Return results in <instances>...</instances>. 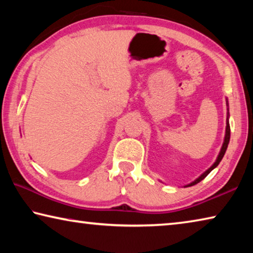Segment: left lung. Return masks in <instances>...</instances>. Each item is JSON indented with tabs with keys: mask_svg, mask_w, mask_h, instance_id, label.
Masks as SVG:
<instances>
[{
	"mask_svg": "<svg viewBox=\"0 0 253 253\" xmlns=\"http://www.w3.org/2000/svg\"><path fill=\"white\" fill-rule=\"evenodd\" d=\"M226 106H228V114H226V127H225V136H224V142H223V144H222V147H221V151H220V153H219V155H217V157H216V160H215V162L213 163V165L211 166V168L210 169H208L207 170H205V172L203 173V174H201L200 176L195 179V181H193L192 183H190V184H187V185H185L184 187H188V186H193V185H195V184H198L199 182H201L202 181L203 178H205L208 176V175L211 173V170L212 169H214L216 168L217 165L220 164V162L222 161V158H223V156H224V154H225V152H226V148H228V145H229V142H230V124H229V102H228V99H226Z\"/></svg>",
	"mask_w": 253,
	"mask_h": 253,
	"instance_id": "obj_1",
	"label": "left lung"
}]
</instances>
